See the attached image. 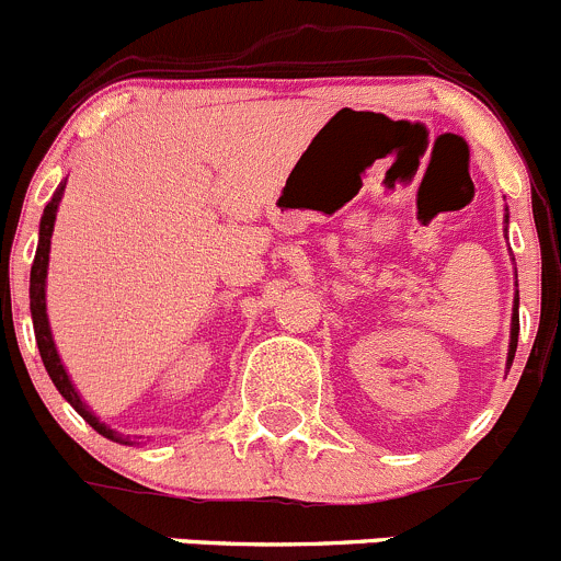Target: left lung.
I'll use <instances>...</instances> for the list:
<instances>
[{
	"mask_svg": "<svg viewBox=\"0 0 561 561\" xmlns=\"http://www.w3.org/2000/svg\"><path fill=\"white\" fill-rule=\"evenodd\" d=\"M515 346H518V297H515V308H513V327H510V352H507V363H513V357H515Z\"/></svg>",
	"mask_w": 561,
	"mask_h": 561,
	"instance_id": "obj_1",
	"label": "left lung"
}]
</instances>
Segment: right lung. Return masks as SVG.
<instances>
[{"instance_id": "right-lung-1", "label": "right lung", "mask_w": 561, "mask_h": 561, "mask_svg": "<svg viewBox=\"0 0 561 561\" xmlns=\"http://www.w3.org/2000/svg\"><path fill=\"white\" fill-rule=\"evenodd\" d=\"M62 193H65V182L54 191L51 202L46 204L43 209V218H41V240H37V253H35V262H32V275H30V308H32V324H35V337H37V348H41V357L43 365H46L48 376H51L54 387L62 392L65 401L98 431L100 436L111 442H122V445H130L127 439H122L116 431H111L108 425L100 423L98 417L90 412L81 396L76 392L73 381H70L68 370H65L62 359H59L57 346H54V337H51V327H48V313H46V278H48V251H51V234H54V220H57V209L59 202H62Z\"/></svg>"}]
</instances>
